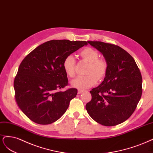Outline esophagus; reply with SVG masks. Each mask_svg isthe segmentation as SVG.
Instances as JSON below:
<instances>
[{
	"mask_svg": "<svg viewBox=\"0 0 153 153\" xmlns=\"http://www.w3.org/2000/svg\"><path fill=\"white\" fill-rule=\"evenodd\" d=\"M82 92H83V91H82V90H78V91H77L78 94H81V93H82Z\"/></svg>",
	"mask_w": 153,
	"mask_h": 153,
	"instance_id": "34e87169",
	"label": "esophagus"
}]
</instances>
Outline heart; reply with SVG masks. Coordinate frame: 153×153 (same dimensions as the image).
I'll return each mask as SVG.
<instances>
[{
	"label": "heart",
	"instance_id": "1",
	"mask_svg": "<svg viewBox=\"0 0 153 153\" xmlns=\"http://www.w3.org/2000/svg\"><path fill=\"white\" fill-rule=\"evenodd\" d=\"M81 60L87 63L84 74L85 76L79 77L71 82V85L79 90H86L95 82H100L105 78L108 71V63L103 58H98L99 54L95 49L85 48L79 53ZM63 68L66 74L70 77L76 75V60L72 55L65 58Z\"/></svg>",
	"mask_w": 153,
	"mask_h": 153
}]
</instances>
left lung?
<instances>
[{
	"label": "left lung",
	"mask_w": 153,
	"mask_h": 153,
	"mask_svg": "<svg viewBox=\"0 0 153 153\" xmlns=\"http://www.w3.org/2000/svg\"><path fill=\"white\" fill-rule=\"evenodd\" d=\"M88 43L102 54L108 71L100 85L90 91L91 100L86 109L100 125H119L131 116L140 99L141 73L134 58L120 46L100 41Z\"/></svg>",
	"instance_id": "obj_1"
}]
</instances>
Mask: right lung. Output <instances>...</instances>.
<instances>
[{"mask_svg":"<svg viewBox=\"0 0 153 153\" xmlns=\"http://www.w3.org/2000/svg\"><path fill=\"white\" fill-rule=\"evenodd\" d=\"M87 44L86 41L52 40L41 44L23 59L14 88L18 107L30 120L49 125L66 112L77 90L59 91L68 85L63 62Z\"/></svg>","mask_w":153,"mask_h":153,"instance_id":"add662e5","label":"right lung"}]
</instances>
